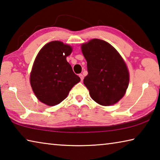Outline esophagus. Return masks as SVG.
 Returning <instances> with one entry per match:
<instances>
[{
	"label": "esophagus",
	"mask_w": 160,
	"mask_h": 160,
	"mask_svg": "<svg viewBox=\"0 0 160 160\" xmlns=\"http://www.w3.org/2000/svg\"><path fill=\"white\" fill-rule=\"evenodd\" d=\"M79 76H80V80H83V78H84L83 75H82V74H79Z\"/></svg>",
	"instance_id": "obj_1"
}]
</instances>
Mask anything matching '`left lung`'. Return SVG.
<instances>
[{
    "mask_svg": "<svg viewBox=\"0 0 160 160\" xmlns=\"http://www.w3.org/2000/svg\"><path fill=\"white\" fill-rule=\"evenodd\" d=\"M88 74L83 82L94 101L103 106L118 102L126 93L129 73L125 62L112 45L94 39L82 45Z\"/></svg>",
    "mask_w": 160,
    "mask_h": 160,
    "instance_id": "8db88e82",
    "label": "left lung"
}]
</instances>
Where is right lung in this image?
Segmentation results:
<instances>
[{
	"instance_id": "obj_1",
	"label": "right lung",
	"mask_w": 160,
	"mask_h": 160,
	"mask_svg": "<svg viewBox=\"0 0 160 160\" xmlns=\"http://www.w3.org/2000/svg\"><path fill=\"white\" fill-rule=\"evenodd\" d=\"M71 52L69 45L53 41L46 44L37 56L30 74V84L37 99L44 104H58L80 81L66 61Z\"/></svg>"
}]
</instances>
